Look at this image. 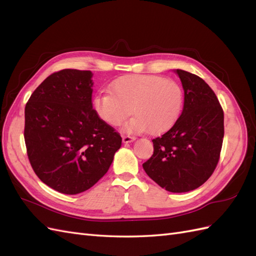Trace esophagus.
Segmentation results:
<instances>
[{
    "mask_svg": "<svg viewBox=\"0 0 256 256\" xmlns=\"http://www.w3.org/2000/svg\"><path fill=\"white\" fill-rule=\"evenodd\" d=\"M136 140L134 136H122V142L124 143H130Z\"/></svg>",
    "mask_w": 256,
    "mask_h": 256,
    "instance_id": "esophagus-1",
    "label": "esophagus"
}]
</instances>
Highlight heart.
Wrapping results in <instances>:
<instances>
[{
  "mask_svg": "<svg viewBox=\"0 0 256 256\" xmlns=\"http://www.w3.org/2000/svg\"><path fill=\"white\" fill-rule=\"evenodd\" d=\"M99 118L110 126L124 125L127 132L164 134L171 129L182 111L184 92L172 79L154 74H127L111 84V92H102L92 99Z\"/></svg>",
  "mask_w": 256,
  "mask_h": 256,
  "instance_id": "1",
  "label": "heart"
}]
</instances>
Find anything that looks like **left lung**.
I'll return each instance as SVG.
<instances>
[{
	"label": "left lung",
	"instance_id": "left-lung-1",
	"mask_svg": "<svg viewBox=\"0 0 256 256\" xmlns=\"http://www.w3.org/2000/svg\"><path fill=\"white\" fill-rule=\"evenodd\" d=\"M175 72L184 92V109L171 129L154 138V154L143 168L161 188L180 193L198 188L214 173L222 148L224 114L202 78L182 69Z\"/></svg>",
	"mask_w": 256,
	"mask_h": 256
}]
</instances>
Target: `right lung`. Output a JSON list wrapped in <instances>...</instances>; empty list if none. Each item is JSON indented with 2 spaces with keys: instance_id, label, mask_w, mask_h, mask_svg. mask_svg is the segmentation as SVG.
<instances>
[{
  "instance_id": "add662e5",
  "label": "right lung",
  "mask_w": 256,
  "mask_h": 256,
  "mask_svg": "<svg viewBox=\"0 0 256 256\" xmlns=\"http://www.w3.org/2000/svg\"><path fill=\"white\" fill-rule=\"evenodd\" d=\"M90 70L50 74L26 106V152L40 180L64 194L92 187L109 170L122 136L92 109Z\"/></svg>"
}]
</instances>
